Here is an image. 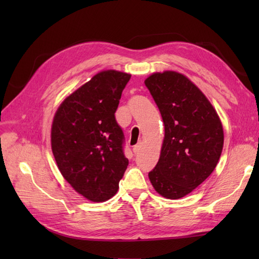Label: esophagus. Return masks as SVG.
Returning <instances> with one entry per match:
<instances>
[{"label": "esophagus", "mask_w": 259, "mask_h": 259, "mask_svg": "<svg viewBox=\"0 0 259 259\" xmlns=\"http://www.w3.org/2000/svg\"><path fill=\"white\" fill-rule=\"evenodd\" d=\"M141 147H142V142H138V144H137V145L134 147V152H135V153L139 152V150L141 149Z\"/></svg>", "instance_id": "obj_1"}]
</instances>
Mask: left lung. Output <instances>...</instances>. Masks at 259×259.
<instances>
[{"label":"left lung","instance_id":"obj_1","mask_svg":"<svg viewBox=\"0 0 259 259\" xmlns=\"http://www.w3.org/2000/svg\"><path fill=\"white\" fill-rule=\"evenodd\" d=\"M145 84L164 124L160 158L149 179L159 195L179 199L216 168L224 146L223 125L206 96L184 74L157 72Z\"/></svg>","mask_w":259,"mask_h":259}]
</instances>
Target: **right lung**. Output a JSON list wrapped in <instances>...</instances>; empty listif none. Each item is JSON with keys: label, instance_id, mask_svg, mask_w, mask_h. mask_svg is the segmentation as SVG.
<instances>
[{"label": "right lung", "instance_id": "obj_1", "mask_svg": "<svg viewBox=\"0 0 259 259\" xmlns=\"http://www.w3.org/2000/svg\"><path fill=\"white\" fill-rule=\"evenodd\" d=\"M131 75L102 71L64 99L54 115L51 146L60 172L88 200L106 201L119 189L129 160L115 120Z\"/></svg>", "mask_w": 259, "mask_h": 259}]
</instances>
